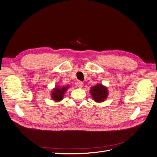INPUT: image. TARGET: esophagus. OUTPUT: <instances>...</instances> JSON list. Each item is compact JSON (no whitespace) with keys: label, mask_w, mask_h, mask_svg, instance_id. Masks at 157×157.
<instances>
[{"label":"esophagus","mask_w":157,"mask_h":157,"mask_svg":"<svg viewBox=\"0 0 157 157\" xmlns=\"http://www.w3.org/2000/svg\"><path fill=\"white\" fill-rule=\"evenodd\" d=\"M83 85H84V84H83V82H81V81H78V82H77V86L78 88H82V87L83 86Z\"/></svg>","instance_id":"obj_1"}]
</instances>
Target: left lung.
Segmentation results:
<instances>
[{
	"mask_svg": "<svg viewBox=\"0 0 157 157\" xmlns=\"http://www.w3.org/2000/svg\"><path fill=\"white\" fill-rule=\"evenodd\" d=\"M90 93L93 100L97 103H101L105 101L109 95L107 88L101 84H97L90 88Z\"/></svg>",
	"mask_w": 157,
	"mask_h": 157,
	"instance_id": "1",
	"label": "left lung"
}]
</instances>
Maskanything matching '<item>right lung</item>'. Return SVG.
<instances>
[{
    "instance_id": "right-lung-1",
    "label": "right lung",
    "mask_w": 157,
    "mask_h": 157,
    "mask_svg": "<svg viewBox=\"0 0 157 157\" xmlns=\"http://www.w3.org/2000/svg\"><path fill=\"white\" fill-rule=\"evenodd\" d=\"M69 86H59V85H57L55 86L54 88L52 89V91L51 92V98L53 100L56 102H59L62 100L65 93L68 89Z\"/></svg>"
}]
</instances>
